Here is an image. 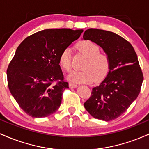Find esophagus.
Wrapping results in <instances>:
<instances>
[{
  "mask_svg": "<svg viewBox=\"0 0 149 149\" xmlns=\"http://www.w3.org/2000/svg\"><path fill=\"white\" fill-rule=\"evenodd\" d=\"M69 87L71 88H76L78 87V85L76 84H74V83H69Z\"/></svg>",
  "mask_w": 149,
  "mask_h": 149,
  "instance_id": "obj_1",
  "label": "esophagus"
}]
</instances>
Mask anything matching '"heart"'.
I'll return each instance as SVG.
<instances>
[{
    "instance_id": "obj_1",
    "label": "heart",
    "mask_w": 149,
    "mask_h": 149,
    "mask_svg": "<svg viewBox=\"0 0 149 149\" xmlns=\"http://www.w3.org/2000/svg\"><path fill=\"white\" fill-rule=\"evenodd\" d=\"M78 48L85 54V61L83 70H73L67 76L69 81L76 83H90L97 78H103L107 74L110 67V59L105 53H101L99 46L91 40H82L78 43ZM71 49L66 47L63 49L59 57V65L66 71L71 67Z\"/></svg>"
}]
</instances>
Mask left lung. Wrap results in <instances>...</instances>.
<instances>
[{
	"mask_svg": "<svg viewBox=\"0 0 149 149\" xmlns=\"http://www.w3.org/2000/svg\"><path fill=\"white\" fill-rule=\"evenodd\" d=\"M83 39L98 45L110 59L109 72L92 88L84 107L95 118L112 120L126 111L140 92L143 78L137 56L132 45L113 32L89 29Z\"/></svg>",
	"mask_w": 149,
	"mask_h": 149,
	"instance_id": "1",
	"label": "left lung"
}]
</instances>
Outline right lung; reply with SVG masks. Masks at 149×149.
<instances>
[{
    "mask_svg": "<svg viewBox=\"0 0 149 149\" xmlns=\"http://www.w3.org/2000/svg\"><path fill=\"white\" fill-rule=\"evenodd\" d=\"M83 31L48 29L26 38L18 46L7 77L12 95L26 113L44 118L58 110L63 92L69 88L64 81L59 55Z\"/></svg>",
    "mask_w": 149,
    "mask_h": 149,
    "instance_id": "obj_1",
    "label": "right lung"
}]
</instances>
